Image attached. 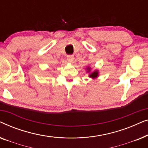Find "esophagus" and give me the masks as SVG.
<instances>
[{
	"mask_svg": "<svg viewBox=\"0 0 148 148\" xmlns=\"http://www.w3.org/2000/svg\"><path fill=\"white\" fill-rule=\"evenodd\" d=\"M67 60L69 62H73L74 60V56L73 55H69L67 56Z\"/></svg>",
	"mask_w": 148,
	"mask_h": 148,
	"instance_id": "obj_1",
	"label": "esophagus"
}]
</instances>
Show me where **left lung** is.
Listing matches in <instances>:
<instances>
[{
    "mask_svg": "<svg viewBox=\"0 0 148 148\" xmlns=\"http://www.w3.org/2000/svg\"><path fill=\"white\" fill-rule=\"evenodd\" d=\"M87 70H88V71H87V72H90V71L91 69H90V66H88V67H87ZM89 77H91V78H92V79H95V78L98 77V70L94 71V72H92V73L90 74Z\"/></svg>",
    "mask_w": 148,
    "mask_h": 148,
    "instance_id": "8db88e82",
    "label": "left lung"
}]
</instances>
